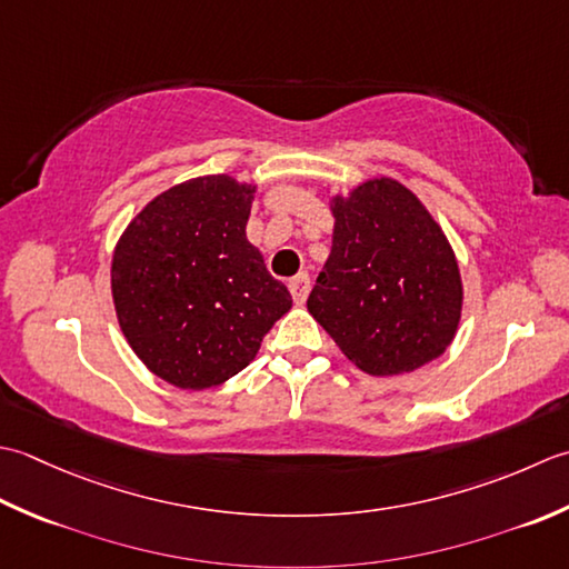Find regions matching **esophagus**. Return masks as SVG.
Here are the masks:
<instances>
[{"label":"esophagus","instance_id":"obj_1","mask_svg":"<svg viewBox=\"0 0 569 569\" xmlns=\"http://www.w3.org/2000/svg\"><path fill=\"white\" fill-rule=\"evenodd\" d=\"M289 292H292L295 305H305L309 297V277L305 272L292 277V280H289Z\"/></svg>","mask_w":569,"mask_h":569}]
</instances>
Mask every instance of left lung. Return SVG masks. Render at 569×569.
<instances>
[{"label": "left lung", "mask_w": 569, "mask_h": 569, "mask_svg": "<svg viewBox=\"0 0 569 569\" xmlns=\"http://www.w3.org/2000/svg\"><path fill=\"white\" fill-rule=\"evenodd\" d=\"M331 254L309 315L368 376L412 373L455 341L463 309L457 254L405 183L376 177L329 201Z\"/></svg>", "instance_id": "left-lung-1"}]
</instances>
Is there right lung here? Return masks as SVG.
<instances>
[{
  "mask_svg": "<svg viewBox=\"0 0 569 569\" xmlns=\"http://www.w3.org/2000/svg\"><path fill=\"white\" fill-rule=\"evenodd\" d=\"M258 183L228 173L181 181L154 196L114 246L110 287L120 329L152 373L206 390L240 373L289 289L246 236Z\"/></svg>",
  "mask_w": 569,
  "mask_h": 569,
  "instance_id": "right-lung-1",
  "label": "right lung"
}]
</instances>
